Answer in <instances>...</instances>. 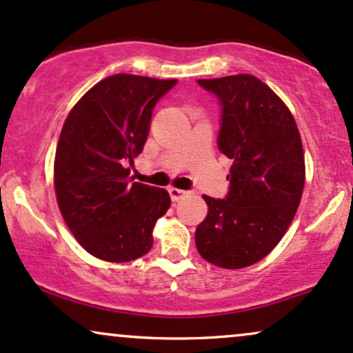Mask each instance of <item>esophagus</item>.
I'll use <instances>...</instances> for the list:
<instances>
[{
  "label": "esophagus",
  "mask_w": 353,
  "mask_h": 353,
  "mask_svg": "<svg viewBox=\"0 0 353 353\" xmlns=\"http://www.w3.org/2000/svg\"><path fill=\"white\" fill-rule=\"evenodd\" d=\"M168 192H170V196H172V200H173V201H178V200H181V198L188 195V192H187V190L173 188V187H172V188H168Z\"/></svg>",
  "instance_id": "obj_1"
}]
</instances>
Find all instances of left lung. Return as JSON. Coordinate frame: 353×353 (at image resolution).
<instances>
[{
  "instance_id": "left-lung-1",
  "label": "left lung",
  "mask_w": 353,
  "mask_h": 353,
  "mask_svg": "<svg viewBox=\"0 0 353 353\" xmlns=\"http://www.w3.org/2000/svg\"><path fill=\"white\" fill-rule=\"evenodd\" d=\"M221 103L219 148L233 161L225 200L208 205L196 227V250L216 267L260 262L294 220L305 185V157L295 118L270 86L253 74L198 80Z\"/></svg>"
}]
</instances>
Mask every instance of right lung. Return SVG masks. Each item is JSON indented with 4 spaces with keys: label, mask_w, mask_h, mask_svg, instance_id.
<instances>
[{
    "label": "right lung",
    "mask_w": 353,
    "mask_h": 353,
    "mask_svg": "<svg viewBox=\"0 0 353 353\" xmlns=\"http://www.w3.org/2000/svg\"><path fill=\"white\" fill-rule=\"evenodd\" d=\"M176 80L120 73L90 88L71 108L54 155L59 212L78 243L97 259L123 263L153 245L170 208L165 188L130 183L157 101Z\"/></svg>",
    "instance_id": "add662e5"
}]
</instances>
